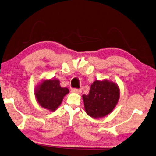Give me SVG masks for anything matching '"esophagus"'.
I'll return each instance as SVG.
<instances>
[{
    "label": "esophagus",
    "mask_w": 156,
    "mask_h": 156,
    "mask_svg": "<svg viewBox=\"0 0 156 156\" xmlns=\"http://www.w3.org/2000/svg\"><path fill=\"white\" fill-rule=\"evenodd\" d=\"M81 91H82V90L81 89H76L74 88L71 90V92L73 93H76V94H80Z\"/></svg>",
    "instance_id": "1"
}]
</instances>
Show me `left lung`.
Masks as SVG:
<instances>
[{
  "mask_svg": "<svg viewBox=\"0 0 156 156\" xmlns=\"http://www.w3.org/2000/svg\"><path fill=\"white\" fill-rule=\"evenodd\" d=\"M85 109L92 118H101L112 112L119 98L117 84L108 80H95L87 95H83Z\"/></svg>",
  "mask_w": 156,
  "mask_h": 156,
  "instance_id": "left-lung-1",
  "label": "left lung"
}]
</instances>
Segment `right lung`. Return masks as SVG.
I'll return each mask as SVG.
<instances>
[{
	"instance_id": "obj_1",
	"label": "right lung",
	"mask_w": 156,
	"mask_h": 156,
	"mask_svg": "<svg viewBox=\"0 0 156 156\" xmlns=\"http://www.w3.org/2000/svg\"><path fill=\"white\" fill-rule=\"evenodd\" d=\"M69 90L62 87L58 79L44 80L35 89L37 101L41 107L51 111H55L61 104L62 99Z\"/></svg>"
}]
</instances>
